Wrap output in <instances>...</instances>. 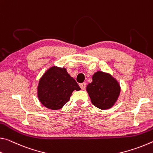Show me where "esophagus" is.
Instances as JSON below:
<instances>
[{"mask_svg":"<svg viewBox=\"0 0 153 153\" xmlns=\"http://www.w3.org/2000/svg\"><path fill=\"white\" fill-rule=\"evenodd\" d=\"M79 86H80V87H81V88L83 90V89H85V87H86V83L85 82H82V83H81L79 85Z\"/></svg>","mask_w":153,"mask_h":153,"instance_id":"esophagus-1","label":"esophagus"}]
</instances>
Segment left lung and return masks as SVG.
Returning a JSON list of instances; mask_svg holds the SVG:
<instances>
[{"label": "left lung", "instance_id": "8db88e82", "mask_svg": "<svg viewBox=\"0 0 153 153\" xmlns=\"http://www.w3.org/2000/svg\"><path fill=\"white\" fill-rule=\"evenodd\" d=\"M92 80L86 87L91 103L101 110L111 108L121 93L119 82L111 74L102 71L95 72Z\"/></svg>", "mask_w": 153, "mask_h": 153}]
</instances>
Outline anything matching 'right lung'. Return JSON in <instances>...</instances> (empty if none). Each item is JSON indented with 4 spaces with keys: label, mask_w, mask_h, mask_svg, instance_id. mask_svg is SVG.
Here are the masks:
<instances>
[{
    "label": "right lung",
    "mask_w": 153,
    "mask_h": 153,
    "mask_svg": "<svg viewBox=\"0 0 153 153\" xmlns=\"http://www.w3.org/2000/svg\"><path fill=\"white\" fill-rule=\"evenodd\" d=\"M74 90L81 88L68 73L65 68L50 67L40 78L37 86V97L40 102L49 109L57 110L69 101Z\"/></svg>",
    "instance_id": "1"
}]
</instances>
